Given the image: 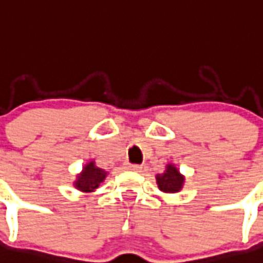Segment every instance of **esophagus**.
Wrapping results in <instances>:
<instances>
[{
    "mask_svg": "<svg viewBox=\"0 0 263 263\" xmlns=\"http://www.w3.org/2000/svg\"><path fill=\"white\" fill-rule=\"evenodd\" d=\"M125 168L129 171H134V172H138V171L141 170V165H138V164H129L127 163L125 164Z\"/></svg>",
    "mask_w": 263,
    "mask_h": 263,
    "instance_id": "34e87169",
    "label": "esophagus"
}]
</instances>
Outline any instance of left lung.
Returning <instances> with one entry per match:
<instances>
[{
    "label": "left lung",
    "instance_id": "8db88e82",
    "mask_svg": "<svg viewBox=\"0 0 263 263\" xmlns=\"http://www.w3.org/2000/svg\"><path fill=\"white\" fill-rule=\"evenodd\" d=\"M184 182H185V176L172 163L166 164L163 173L156 175L157 186L164 193H177L182 189Z\"/></svg>",
    "mask_w": 263,
    "mask_h": 263
}]
</instances>
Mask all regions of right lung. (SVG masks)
<instances>
[{"instance_id":"1","label":"right lung","mask_w":263,"mask_h":263,"mask_svg":"<svg viewBox=\"0 0 263 263\" xmlns=\"http://www.w3.org/2000/svg\"><path fill=\"white\" fill-rule=\"evenodd\" d=\"M107 175H108V172L106 170H102V168L97 166L95 161L91 160L83 166L82 172L77 175L74 186L83 193H91V192H95L99 188L100 184L106 180Z\"/></svg>"}]
</instances>
